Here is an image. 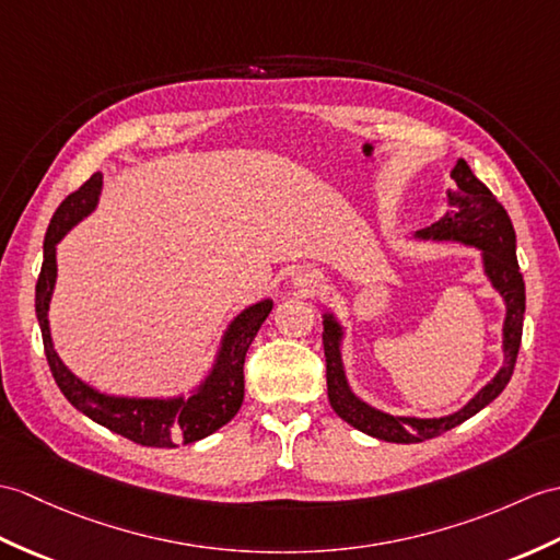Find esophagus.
<instances>
[{"instance_id": "34e87169", "label": "esophagus", "mask_w": 560, "mask_h": 560, "mask_svg": "<svg viewBox=\"0 0 560 560\" xmlns=\"http://www.w3.org/2000/svg\"><path fill=\"white\" fill-rule=\"evenodd\" d=\"M293 289H298L305 295H315L324 289V279L317 275V271L303 269V271H298V275H293Z\"/></svg>"}]
</instances>
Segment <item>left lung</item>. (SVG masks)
Returning a JSON list of instances; mask_svg holds the SVG:
<instances>
[{
  "label": "left lung",
  "mask_w": 560,
  "mask_h": 560,
  "mask_svg": "<svg viewBox=\"0 0 560 560\" xmlns=\"http://www.w3.org/2000/svg\"><path fill=\"white\" fill-rule=\"evenodd\" d=\"M453 188L446 190L448 210L432 226L415 231V238L422 241H456L482 250L485 275L505 303L503 319V368L497 376L460 410L444 415V418H402L388 415L368 406L350 392L343 360L341 339L343 327L334 315H324V358H327V388L334 412L350 427L360 429L374 439L392 441V444H415V441L434 439L460 422L470 420L485 406L497 398L505 384L511 382L520 339H523L525 319V281L520 275L515 257V229L509 212L493 198V192L479 180L465 160H458L451 172Z\"/></svg>",
  "instance_id": "8db88e82"
}]
</instances>
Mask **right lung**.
I'll use <instances>...</instances> for the list:
<instances>
[{
    "instance_id": "right-lung-1",
    "label": "right lung",
    "mask_w": 560,
    "mask_h": 560,
    "mask_svg": "<svg viewBox=\"0 0 560 560\" xmlns=\"http://www.w3.org/2000/svg\"><path fill=\"white\" fill-rule=\"evenodd\" d=\"M100 190L102 174L97 172L57 207L45 236L43 269L35 285V315L40 322L51 376H55L61 394L67 396L75 410H81L93 422L136 441L140 446L174 448L176 444H192V441H200L217 432L241 410L245 388V353H248L257 329L262 327L275 303L265 298V301L245 307L238 317H233L224 339H221L212 372L205 376V382L190 396L126 398L100 394L97 388L88 386L59 360L55 343H51L47 312L57 281V243L67 236L78 221L95 210Z\"/></svg>"
}]
</instances>
